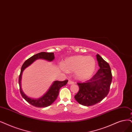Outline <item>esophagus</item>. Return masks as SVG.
Returning a JSON list of instances; mask_svg holds the SVG:
<instances>
[{"label": "esophagus", "instance_id": "1", "mask_svg": "<svg viewBox=\"0 0 132 132\" xmlns=\"http://www.w3.org/2000/svg\"><path fill=\"white\" fill-rule=\"evenodd\" d=\"M74 84V82L73 81H72L71 80H69V81H68V84L71 85V84Z\"/></svg>", "mask_w": 132, "mask_h": 132}]
</instances>
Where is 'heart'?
I'll list each match as a JSON object with an SVG mask.
<instances>
[{
	"label": "heart",
	"mask_w": 132,
	"mask_h": 132,
	"mask_svg": "<svg viewBox=\"0 0 132 132\" xmlns=\"http://www.w3.org/2000/svg\"><path fill=\"white\" fill-rule=\"evenodd\" d=\"M60 69L65 73L75 72L78 79L85 80L94 73L96 68L95 59L91 56L77 55L67 58L63 65H60Z\"/></svg>",
	"instance_id": "obj_1"
}]
</instances>
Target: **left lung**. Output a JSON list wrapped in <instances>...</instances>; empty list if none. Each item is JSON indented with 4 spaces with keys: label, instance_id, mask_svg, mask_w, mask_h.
<instances>
[{
    "label": "left lung",
    "instance_id": "left-lung-1",
    "mask_svg": "<svg viewBox=\"0 0 132 132\" xmlns=\"http://www.w3.org/2000/svg\"><path fill=\"white\" fill-rule=\"evenodd\" d=\"M100 69L91 78L85 82L77 83L79 91L75 100L82 105L91 106L103 100L108 95L112 81L110 67L98 54L96 55Z\"/></svg>",
    "mask_w": 132,
    "mask_h": 132
}]
</instances>
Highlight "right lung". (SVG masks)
Here are the masks:
<instances>
[{
  "instance_id": "right-lung-1",
  "label": "right lung",
  "mask_w": 132,
  "mask_h": 132,
  "mask_svg": "<svg viewBox=\"0 0 132 132\" xmlns=\"http://www.w3.org/2000/svg\"><path fill=\"white\" fill-rule=\"evenodd\" d=\"M54 53L41 52L29 58L28 60L24 62L21 67L20 75L19 76L18 80L21 94L24 100L28 102L29 104H31L34 106L42 108V107H47L49 105H51L56 100L60 89L61 87L66 85L68 80H66L62 81L57 80L54 81L48 90L46 92L45 95H43V96H42L40 98L37 99L31 98V97H28L24 94L21 87L22 76L23 71L37 59H43L51 62L54 59Z\"/></svg>"
}]
</instances>
